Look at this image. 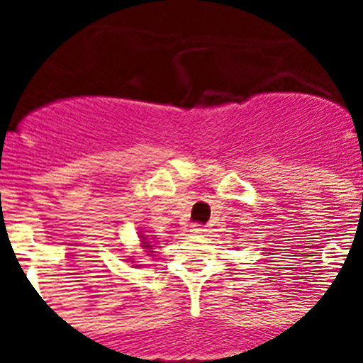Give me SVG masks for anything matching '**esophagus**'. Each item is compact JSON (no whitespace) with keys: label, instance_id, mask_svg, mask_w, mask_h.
<instances>
[{"label":"esophagus","instance_id":"esophagus-1","mask_svg":"<svg viewBox=\"0 0 363 363\" xmlns=\"http://www.w3.org/2000/svg\"><path fill=\"white\" fill-rule=\"evenodd\" d=\"M191 230H192V233H194V234H201V233H205V227L200 225V223H194Z\"/></svg>","mask_w":363,"mask_h":363}]
</instances>
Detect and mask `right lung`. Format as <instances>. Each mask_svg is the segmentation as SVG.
<instances>
[{
  "instance_id": "add662e5",
  "label": "right lung",
  "mask_w": 363,
  "mask_h": 363,
  "mask_svg": "<svg viewBox=\"0 0 363 363\" xmlns=\"http://www.w3.org/2000/svg\"><path fill=\"white\" fill-rule=\"evenodd\" d=\"M140 238H142V247H143V249H147V252H149V255H147V256H154L152 255V243H150L149 242V240H147V236H145V234H140Z\"/></svg>"
}]
</instances>
